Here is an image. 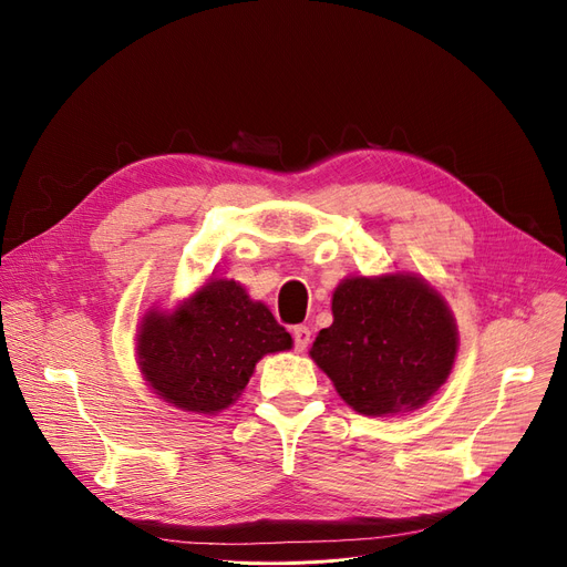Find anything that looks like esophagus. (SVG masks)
Listing matches in <instances>:
<instances>
[{
    "mask_svg": "<svg viewBox=\"0 0 567 567\" xmlns=\"http://www.w3.org/2000/svg\"><path fill=\"white\" fill-rule=\"evenodd\" d=\"M291 336H293V348H297V352H303L308 344H310V329L299 324L291 329Z\"/></svg>",
    "mask_w": 567,
    "mask_h": 567,
    "instance_id": "34e87169",
    "label": "esophagus"
}]
</instances>
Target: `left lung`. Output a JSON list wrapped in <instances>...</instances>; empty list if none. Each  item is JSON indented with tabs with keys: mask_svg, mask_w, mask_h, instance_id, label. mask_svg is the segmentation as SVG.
Returning <instances> with one entry per match:
<instances>
[{
	"mask_svg": "<svg viewBox=\"0 0 567 567\" xmlns=\"http://www.w3.org/2000/svg\"><path fill=\"white\" fill-rule=\"evenodd\" d=\"M333 324L310 357L361 414L424 405L445 384L456 357V327L445 299L410 276L350 278L333 293Z\"/></svg>",
	"mask_w": 567,
	"mask_h": 567,
	"instance_id": "8db88e82",
	"label": "left lung"
}]
</instances>
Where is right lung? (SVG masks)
Wrapping results in <instances>:
<instances>
[{"label": "right lung", "instance_id": "add662e5", "mask_svg": "<svg viewBox=\"0 0 567 567\" xmlns=\"http://www.w3.org/2000/svg\"><path fill=\"white\" fill-rule=\"evenodd\" d=\"M291 348V336L234 280H210L174 315L151 312L138 331V363L157 396L187 412L229 408L255 363Z\"/></svg>", "mask_w": 567, "mask_h": 567}]
</instances>
